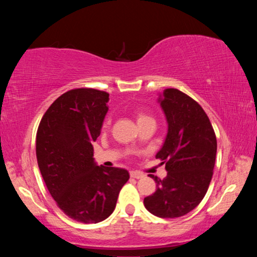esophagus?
Wrapping results in <instances>:
<instances>
[{
	"label": "esophagus",
	"mask_w": 257,
	"mask_h": 257,
	"mask_svg": "<svg viewBox=\"0 0 257 257\" xmlns=\"http://www.w3.org/2000/svg\"><path fill=\"white\" fill-rule=\"evenodd\" d=\"M130 177L135 178V179H141V178H143L144 176H143L142 173L136 172V171H130Z\"/></svg>",
	"instance_id": "esophagus-1"
}]
</instances>
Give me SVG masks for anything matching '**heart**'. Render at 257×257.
<instances>
[{
	"mask_svg": "<svg viewBox=\"0 0 257 257\" xmlns=\"http://www.w3.org/2000/svg\"><path fill=\"white\" fill-rule=\"evenodd\" d=\"M136 118H137V122L138 123H141V122H143V121H145V120H153V119H152V116H150L149 114H146V113L142 112V111H138L136 113ZM108 124H110V118H106L105 121H104V122H103V128H107Z\"/></svg>",
	"mask_w": 257,
	"mask_h": 257,
	"instance_id": "b5f03b06",
	"label": "heart"
}]
</instances>
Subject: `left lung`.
Segmentation results:
<instances>
[{
	"label": "left lung",
	"mask_w": 257,
	"mask_h": 257,
	"mask_svg": "<svg viewBox=\"0 0 257 257\" xmlns=\"http://www.w3.org/2000/svg\"><path fill=\"white\" fill-rule=\"evenodd\" d=\"M160 99L168 135L156 154L168 171L164 179L150 175L156 190L144 198L147 211L159 217H179L194 210L210 186L216 155V137L203 107L176 88Z\"/></svg>",
	"instance_id": "1"
}]
</instances>
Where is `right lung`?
Returning <instances> with one entry per match:
<instances>
[{
    "label": "right lung",
    "mask_w": 257,
    "mask_h": 257,
    "mask_svg": "<svg viewBox=\"0 0 257 257\" xmlns=\"http://www.w3.org/2000/svg\"><path fill=\"white\" fill-rule=\"evenodd\" d=\"M108 93L75 88L47 108L38 125L36 156L51 196L64 214L82 223H97L114 211L129 179L124 169L95 164L96 141L107 112Z\"/></svg>",
    "instance_id": "1"
}]
</instances>
